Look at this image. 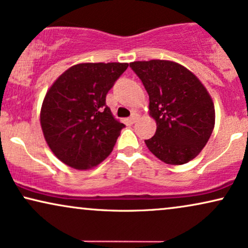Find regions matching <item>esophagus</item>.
Returning a JSON list of instances; mask_svg holds the SVG:
<instances>
[{
  "instance_id": "34e87169",
  "label": "esophagus",
  "mask_w": 248,
  "mask_h": 248,
  "mask_svg": "<svg viewBox=\"0 0 248 248\" xmlns=\"http://www.w3.org/2000/svg\"><path fill=\"white\" fill-rule=\"evenodd\" d=\"M138 118H139V115L133 114L130 118H127V122H128V123H130V124H134V123H136V122L138 121Z\"/></svg>"
}]
</instances>
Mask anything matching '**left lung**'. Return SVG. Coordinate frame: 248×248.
<instances>
[{
  "mask_svg": "<svg viewBox=\"0 0 248 248\" xmlns=\"http://www.w3.org/2000/svg\"><path fill=\"white\" fill-rule=\"evenodd\" d=\"M130 67L148 92L149 115L157 125L155 136L144 140L148 149L170 165L190 162L207 143L215 124L206 88L174 61H134Z\"/></svg>",
  "mask_w": 248,
  "mask_h": 248,
  "instance_id": "left-lung-1",
  "label": "left lung"
}]
</instances>
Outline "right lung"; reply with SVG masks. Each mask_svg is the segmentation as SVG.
<instances>
[{
	"label": "right lung",
	"mask_w": 248,
	"mask_h": 248,
	"mask_svg": "<svg viewBox=\"0 0 248 248\" xmlns=\"http://www.w3.org/2000/svg\"><path fill=\"white\" fill-rule=\"evenodd\" d=\"M127 66L77 63L47 90L41 108V127L51 152L63 164L90 170L112 152L125 125L111 114L106 95Z\"/></svg>",
	"instance_id": "add662e5"
}]
</instances>
